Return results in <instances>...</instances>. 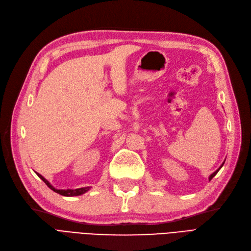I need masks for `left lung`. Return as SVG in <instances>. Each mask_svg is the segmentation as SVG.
<instances>
[{
  "instance_id": "left-lung-1",
  "label": "left lung",
  "mask_w": 251,
  "mask_h": 251,
  "mask_svg": "<svg viewBox=\"0 0 251 251\" xmlns=\"http://www.w3.org/2000/svg\"><path fill=\"white\" fill-rule=\"evenodd\" d=\"M224 162H225V161H224ZM224 162H223V163H222V165H221V166H220V168H219V169H218V170H217V171H216V172H215V173H212V174H211V175H210V176H209V181H210V180H211V179H212V178H214V177H215V176H216V175H217V173H218V172H219V171H220V169H221V168H222V166H223V164H224Z\"/></svg>"
}]
</instances>
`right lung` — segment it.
Returning <instances> with one entry per match:
<instances>
[{
  "instance_id": "add662e5",
  "label": "right lung",
  "mask_w": 251,
  "mask_h": 251,
  "mask_svg": "<svg viewBox=\"0 0 251 251\" xmlns=\"http://www.w3.org/2000/svg\"><path fill=\"white\" fill-rule=\"evenodd\" d=\"M36 174H37V173H36ZM37 176H39V177L45 182V183L47 184V186H48L50 189H52L53 192H55V193H57V194H59V195H62V196H66V197L79 196V195L85 194L86 192H88L89 189H90V187H81V188H76V189H56V188L53 187V186L49 183V182L42 176V175L37 174Z\"/></svg>"
}]
</instances>
